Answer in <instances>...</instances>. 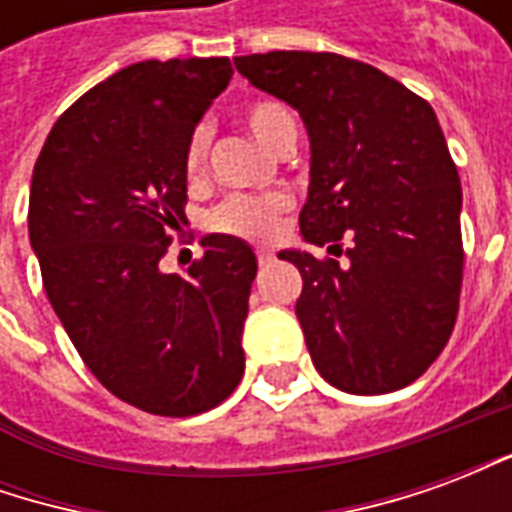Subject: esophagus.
<instances>
[{
    "label": "esophagus",
    "mask_w": 512,
    "mask_h": 512,
    "mask_svg": "<svg viewBox=\"0 0 512 512\" xmlns=\"http://www.w3.org/2000/svg\"><path fill=\"white\" fill-rule=\"evenodd\" d=\"M271 260H274V255H271V252H257V263H260V266H268Z\"/></svg>",
    "instance_id": "34e87169"
}]
</instances>
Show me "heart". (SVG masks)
<instances>
[{
	"label": "heart",
	"instance_id": "obj_1",
	"mask_svg": "<svg viewBox=\"0 0 512 512\" xmlns=\"http://www.w3.org/2000/svg\"><path fill=\"white\" fill-rule=\"evenodd\" d=\"M244 123L252 134L274 153H282L296 145V120L288 106L277 98H257L244 106ZM213 131L208 123H200L186 139L183 150V172L189 183H200L208 175V158H211ZM293 208V200L282 191L274 194H230L211 213H208V227L213 233L233 235L241 241H255L266 244L282 227V219Z\"/></svg>",
	"mask_w": 512,
	"mask_h": 512
}]
</instances>
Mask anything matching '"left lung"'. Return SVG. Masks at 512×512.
I'll return each mask as SVG.
<instances>
[{
    "instance_id": "1",
    "label": "left lung",
    "mask_w": 512,
    "mask_h": 512,
    "mask_svg": "<svg viewBox=\"0 0 512 512\" xmlns=\"http://www.w3.org/2000/svg\"><path fill=\"white\" fill-rule=\"evenodd\" d=\"M249 82L299 109L310 131L301 235L343 255L279 252L318 373L351 395L403 389L428 370L458 318L461 178L436 112L373 65L329 51L235 57Z\"/></svg>"
}]
</instances>
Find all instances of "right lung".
I'll list each match as a JSON object with an SVG mask.
<instances>
[{
	"instance_id": "right-lung-1",
	"label": "right lung",
	"mask_w": 512,
	"mask_h": 512,
	"mask_svg": "<svg viewBox=\"0 0 512 512\" xmlns=\"http://www.w3.org/2000/svg\"><path fill=\"white\" fill-rule=\"evenodd\" d=\"M230 79L227 57L128 65L62 112L32 172L51 307L90 373L158 417L211 411L244 376L255 252L205 235L186 277L158 266L186 224V139Z\"/></svg>"
}]
</instances>
